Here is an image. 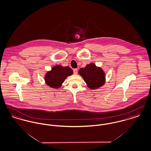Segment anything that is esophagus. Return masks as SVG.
<instances>
[{
    "instance_id": "obj_1",
    "label": "esophagus",
    "mask_w": 151,
    "mask_h": 151,
    "mask_svg": "<svg viewBox=\"0 0 151 151\" xmlns=\"http://www.w3.org/2000/svg\"><path fill=\"white\" fill-rule=\"evenodd\" d=\"M73 73L74 74H77L78 73V70L77 69H74L73 70Z\"/></svg>"
}]
</instances>
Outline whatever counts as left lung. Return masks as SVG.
Here are the masks:
<instances>
[{
    "instance_id": "1",
    "label": "left lung",
    "mask_w": 151,
    "mask_h": 151,
    "mask_svg": "<svg viewBox=\"0 0 151 151\" xmlns=\"http://www.w3.org/2000/svg\"><path fill=\"white\" fill-rule=\"evenodd\" d=\"M78 73L81 76L89 88L95 89L104 83L105 74L103 70L97 68L94 63H91L84 68H81Z\"/></svg>"
}]
</instances>
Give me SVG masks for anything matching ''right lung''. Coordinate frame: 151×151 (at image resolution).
<instances>
[{
  "instance_id": "right-lung-1",
  "label": "right lung",
  "mask_w": 151,
  "mask_h": 151,
  "mask_svg": "<svg viewBox=\"0 0 151 151\" xmlns=\"http://www.w3.org/2000/svg\"><path fill=\"white\" fill-rule=\"evenodd\" d=\"M73 73L72 69L68 66H55L51 70L47 73L45 80L46 83L52 88H59L66 78Z\"/></svg>"
}]
</instances>
